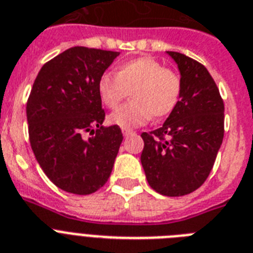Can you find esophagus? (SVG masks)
<instances>
[{"mask_svg":"<svg viewBox=\"0 0 253 253\" xmlns=\"http://www.w3.org/2000/svg\"><path fill=\"white\" fill-rule=\"evenodd\" d=\"M123 135H125V137H128V136H131V135H135V131L123 130Z\"/></svg>","mask_w":253,"mask_h":253,"instance_id":"34e87169","label":"esophagus"}]
</instances>
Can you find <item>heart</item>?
Instances as JSON below:
<instances>
[{
	"label": "heart",
	"instance_id": "1",
	"mask_svg": "<svg viewBox=\"0 0 253 253\" xmlns=\"http://www.w3.org/2000/svg\"><path fill=\"white\" fill-rule=\"evenodd\" d=\"M131 91V103L116 110L110 122L123 130H132L148 121L172 113L182 91L180 74L153 58L141 56L117 65L116 74L104 73L97 92L109 109L120 107Z\"/></svg>",
	"mask_w": 253,
	"mask_h": 253
}]
</instances>
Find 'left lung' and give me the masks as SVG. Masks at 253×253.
<instances>
[{
  "instance_id": "1",
  "label": "left lung",
  "mask_w": 253,
  "mask_h": 253,
  "mask_svg": "<svg viewBox=\"0 0 253 253\" xmlns=\"http://www.w3.org/2000/svg\"><path fill=\"white\" fill-rule=\"evenodd\" d=\"M182 81L179 104L162 127L143 132L141 165L152 189L181 197L202 185L224 139V101L205 65L167 51Z\"/></svg>"
}]
</instances>
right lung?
Here are the masks:
<instances>
[{"mask_svg": "<svg viewBox=\"0 0 253 253\" xmlns=\"http://www.w3.org/2000/svg\"><path fill=\"white\" fill-rule=\"evenodd\" d=\"M118 55L68 48L43 64L32 87L27 101L32 150L46 176L64 192L95 193L113 169L123 135L117 125L103 126L97 82Z\"/></svg>", "mask_w": 253, "mask_h": 253, "instance_id": "1", "label": "right lung"}]
</instances>
